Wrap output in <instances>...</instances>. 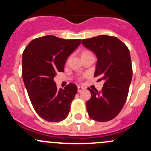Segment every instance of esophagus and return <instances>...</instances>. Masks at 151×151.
Instances as JSON below:
<instances>
[{
	"label": "esophagus",
	"mask_w": 151,
	"mask_h": 151,
	"mask_svg": "<svg viewBox=\"0 0 151 151\" xmlns=\"http://www.w3.org/2000/svg\"><path fill=\"white\" fill-rule=\"evenodd\" d=\"M84 89H85V88H84V87H83V86H78V87H77V91H78V92H81V91H83Z\"/></svg>",
	"instance_id": "1"
}]
</instances>
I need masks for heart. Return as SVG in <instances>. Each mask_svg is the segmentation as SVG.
<instances>
[{"label": "heart", "instance_id": "obj_1", "mask_svg": "<svg viewBox=\"0 0 151 151\" xmlns=\"http://www.w3.org/2000/svg\"><path fill=\"white\" fill-rule=\"evenodd\" d=\"M89 53H91V52L90 51H88V50H85V51H83V53H82V55H84L89 54Z\"/></svg>", "mask_w": 151, "mask_h": 151}]
</instances>
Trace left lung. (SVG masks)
Returning a JSON list of instances; mask_svg holds the SVG:
<instances>
[{
    "label": "left lung",
    "instance_id": "left-lung-1",
    "mask_svg": "<svg viewBox=\"0 0 151 151\" xmlns=\"http://www.w3.org/2000/svg\"><path fill=\"white\" fill-rule=\"evenodd\" d=\"M96 55L94 77L104 83L101 91L88 89L91 98L86 102L90 118L99 122L115 118L124 106L132 79V65L126 45L115 36L101 35L82 41Z\"/></svg>",
    "mask_w": 151,
    "mask_h": 151
}]
</instances>
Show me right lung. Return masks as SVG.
Returning a JSON list of instances; mask_svg holds the SVG:
<instances>
[{"label": "right lung", "instance_id": "obj_1", "mask_svg": "<svg viewBox=\"0 0 151 151\" xmlns=\"http://www.w3.org/2000/svg\"><path fill=\"white\" fill-rule=\"evenodd\" d=\"M81 39H63L45 36L32 40L22 53V79L31 104L38 115L49 122L67 118L77 87L69 83L58 89L57 72L64 71L66 59Z\"/></svg>", "mask_w": 151, "mask_h": 151}]
</instances>
